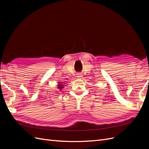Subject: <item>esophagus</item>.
<instances>
[{"label":"esophagus","instance_id":"esophagus-1","mask_svg":"<svg viewBox=\"0 0 149 149\" xmlns=\"http://www.w3.org/2000/svg\"><path fill=\"white\" fill-rule=\"evenodd\" d=\"M82 75L81 74H78V75H77V78H78V79H81L82 78Z\"/></svg>","mask_w":149,"mask_h":149}]
</instances>
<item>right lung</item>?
Returning <instances> with one entry per match:
<instances>
[{
  "instance_id": "right-lung-1",
  "label": "right lung",
  "mask_w": 149,
  "mask_h": 149,
  "mask_svg": "<svg viewBox=\"0 0 149 149\" xmlns=\"http://www.w3.org/2000/svg\"><path fill=\"white\" fill-rule=\"evenodd\" d=\"M58 88L59 89V90H61L63 88H64V85L63 84L61 83H58Z\"/></svg>"
}]
</instances>
